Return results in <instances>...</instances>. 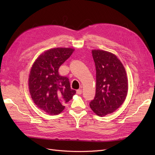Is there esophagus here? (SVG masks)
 <instances>
[{
  "instance_id": "34e87169",
  "label": "esophagus",
  "mask_w": 155,
  "mask_h": 155,
  "mask_svg": "<svg viewBox=\"0 0 155 155\" xmlns=\"http://www.w3.org/2000/svg\"><path fill=\"white\" fill-rule=\"evenodd\" d=\"M76 94H79V95L81 94H82V90H81V89H78V90H77L76 91Z\"/></svg>"
}]
</instances>
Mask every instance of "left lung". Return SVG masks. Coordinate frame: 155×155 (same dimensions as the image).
Wrapping results in <instances>:
<instances>
[{"instance_id": "8db88e82", "label": "left lung", "mask_w": 155, "mask_h": 155, "mask_svg": "<svg viewBox=\"0 0 155 155\" xmlns=\"http://www.w3.org/2000/svg\"><path fill=\"white\" fill-rule=\"evenodd\" d=\"M96 70V95L90 102L94 112L104 116L122 105L128 91V79L125 68L113 54L92 51Z\"/></svg>"}]
</instances>
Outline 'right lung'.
Wrapping results in <instances>:
<instances>
[{
    "instance_id": "1",
    "label": "right lung",
    "mask_w": 155,
    "mask_h": 155,
    "mask_svg": "<svg viewBox=\"0 0 155 155\" xmlns=\"http://www.w3.org/2000/svg\"><path fill=\"white\" fill-rule=\"evenodd\" d=\"M74 49L56 48L48 50L36 59L31 67L28 85L33 101L49 114H58L64 104L72 99L76 91L70 88L69 79L61 76L58 70L72 55Z\"/></svg>"
}]
</instances>
